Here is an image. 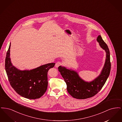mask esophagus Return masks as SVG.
<instances>
[{"label": "esophagus", "instance_id": "34e87169", "mask_svg": "<svg viewBox=\"0 0 122 122\" xmlns=\"http://www.w3.org/2000/svg\"><path fill=\"white\" fill-rule=\"evenodd\" d=\"M61 65H62L61 62H57L55 64V66L56 67H58V66H60Z\"/></svg>", "mask_w": 122, "mask_h": 122}]
</instances>
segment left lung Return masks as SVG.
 Returning <instances> with one entry per match:
<instances>
[{"mask_svg":"<svg viewBox=\"0 0 122 122\" xmlns=\"http://www.w3.org/2000/svg\"><path fill=\"white\" fill-rule=\"evenodd\" d=\"M97 40L106 53L104 67L99 76L92 81L87 82L82 79L78 73L73 70L59 66L58 71L67 85L68 93L75 98L85 99L96 95L104 85L111 70L110 55L107 45L99 35Z\"/></svg>","mask_w":122,"mask_h":122,"instance_id":"obj_1","label":"left lung"}]
</instances>
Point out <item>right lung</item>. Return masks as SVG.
Returning a JSON list of instances; mask_svg holds the SVG:
<instances>
[{
  "instance_id": "right-lung-1",
  "label": "right lung",
  "mask_w": 122,
  "mask_h": 122,
  "mask_svg": "<svg viewBox=\"0 0 122 122\" xmlns=\"http://www.w3.org/2000/svg\"><path fill=\"white\" fill-rule=\"evenodd\" d=\"M10 44L6 53L5 68L11 86L16 92L25 98H40L47 90V72L55 64H46L31 70H19L11 62Z\"/></svg>"
}]
</instances>
